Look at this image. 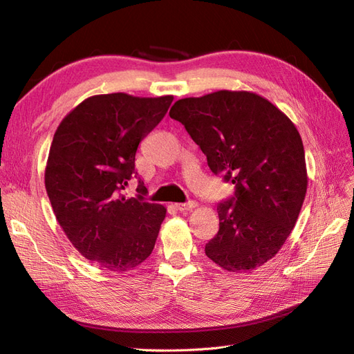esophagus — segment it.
<instances>
[{
    "label": "esophagus",
    "instance_id": "obj_1",
    "mask_svg": "<svg viewBox=\"0 0 354 354\" xmlns=\"http://www.w3.org/2000/svg\"><path fill=\"white\" fill-rule=\"evenodd\" d=\"M176 208L178 211H192L194 208H196V202L190 201V202H186V203H176Z\"/></svg>",
    "mask_w": 354,
    "mask_h": 354
}]
</instances>
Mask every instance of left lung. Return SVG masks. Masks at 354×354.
Listing matches in <instances>:
<instances>
[{"mask_svg":"<svg viewBox=\"0 0 354 354\" xmlns=\"http://www.w3.org/2000/svg\"><path fill=\"white\" fill-rule=\"evenodd\" d=\"M214 174L234 185L217 205L220 229L205 254L223 270L252 272L279 252L307 192L301 136L273 103L252 91L220 90L174 103Z\"/></svg>","mask_w":354,"mask_h":354,"instance_id":"8db88e82","label":"left lung"}]
</instances>
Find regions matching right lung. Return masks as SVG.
<instances>
[{"label":"right lung","instance_id":"add662e5","mask_svg":"<svg viewBox=\"0 0 354 354\" xmlns=\"http://www.w3.org/2000/svg\"><path fill=\"white\" fill-rule=\"evenodd\" d=\"M173 95L97 94L81 102L53 137L46 190L71 243L104 270L125 273L152 254L167 208L127 198L138 143L165 116ZM138 192L145 195L140 181Z\"/></svg>","mask_w":354,"mask_h":354}]
</instances>
